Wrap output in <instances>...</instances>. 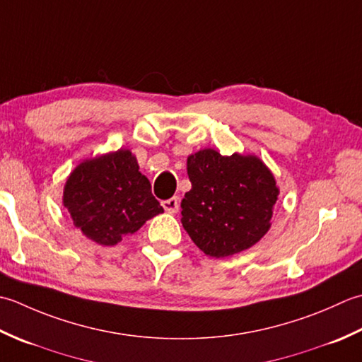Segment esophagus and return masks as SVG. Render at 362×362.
Instances as JSON below:
<instances>
[{
  "instance_id": "esophagus-1",
  "label": "esophagus",
  "mask_w": 362,
  "mask_h": 362,
  "mask_svg": "<svg viewBox=\"0 0 362 362\" xmlns=\"http://www.w3.org/2000/svg\"><path fill=\"white\" fill-rule=\"evenodd\" d=\"M160 204H162V208H164L168 214H175V212H178V209H180V198L178 197L168 198V200H164Z\"/></svg>"
}]
</instances>
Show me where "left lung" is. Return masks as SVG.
Returning <instances> with one entry per match:
<instances>
[{
    "instance_id": "1",
    "label": "left lung",
    "mask_w": 362,
    "mask_h": 362,
    "mask_svg": "<svg viewBox=\"0 0 362 362\" xmlns=\"http://www.w3.org/2000/svg\"><path fill=\"white\" fill-rule=\"evenodd\" d=\"M187 175L181 223L204 255L240 253L270 230L279 189L259 158L204 148L187 158Z\"/></svg>"
}]
</instances>
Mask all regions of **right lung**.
I'll use <instances>...</instances> for the list:
<instances>
[{
    "mask_svg": "<svg viewBox=\"0 0 362 362\" xmlns=\"http://www.w3.org/2000/svg\"><path fill=\"white\" fill-rule=\"evenodd\" d=\"M62 202L73 225L105 247L115 245L164 212L129 150L81 162L65 182Z\"/></svg>",
    "mask_w": 362,
    "mask_h": 362,
    "instance_id": "add662e5",
    "label": "right lung"
}]
</instances>
